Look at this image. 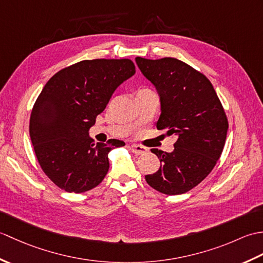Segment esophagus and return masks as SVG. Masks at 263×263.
Instances as JSON below:
<instances>
[{"mask_svg":"<svg viewBox=\"0 0 263 263\" xmlns=\"http://www.w3.org/2000/svg\"><path fill=\"white\" fill-rule=\"evenodd\" d=\"M130 149H131V152L136 155H143V154H146L148 150L146 147L140 146V144H131Z\"/></svg>","mask_w":263,"mask_h":263,"instance_id":"esophagus-1","label":"esophagus"}]
</instances>
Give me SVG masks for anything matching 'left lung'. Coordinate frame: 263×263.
Wrapping results in <instances>:
<instances>
[{"label": "left lung", "instance_id": "left-lung-1", "mask_svg": "<svg viewBox=\"0 0 263 263\" xmlns=\"http://www.w3.org/2000/svg\"><path fill=\"white\" fill-rule=\"evenodd\" d=\"M142 74L160 97L158 130L176 137L174 150L152 149L159 170L146 175L157 191L176 195L197 186L209 175L225 146L228 121L208 78L174 58H136Z\"/></svg>", "mask_w": 263, "mask_h": 263}]
</instances>
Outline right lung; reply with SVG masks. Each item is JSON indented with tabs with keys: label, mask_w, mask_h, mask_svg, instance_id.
<instances>
[{
	"label": "right lung",
	"mask_w": 263,
	"mask_h": 263,
	"mask_svg": "<svg viewBox=\"0 0 263 263\" xmlns=\"http://www.w3.org/2000/svg\"><path fill=\"white\" fill-rule=\"evenodd\" d=\"M136 73L122 60H85L55 73L33 105L29 133L43 172L66 192L96 187L109 168L108 153L125 146L116 139L95 144L89 128L121 83Z\"/></svg>",
	"instance_id": "right-lung-1"
}]
</instances>
